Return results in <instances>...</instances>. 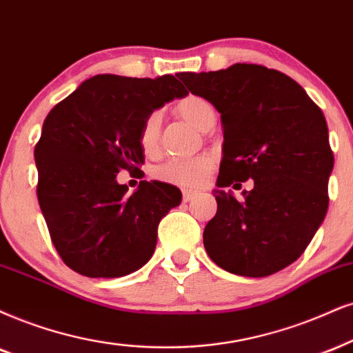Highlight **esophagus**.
Wrapping results in <instances>:
<instances>
[{
    "instance_id": "1",
    "label": "esophagus",
    "mask_w": 353,
    "mask_h": 353,
    "mask_svg": "<svg viewBox=\"0 0 353 353\" xmlns=\"http://www.w3.org/2000/svg\"><path fill=\"white\" fill-rule=\"evenodd\" d=\"M196 194H198V191L196 190H183V199L185 201H191V199L193 198H196Z\"/></svg>"
}]
</instances>
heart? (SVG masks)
<instances>
[{
    "mask_svg": "<svg viewBox=\"0 0 353 353\" xmlns=\"http://www.w3.org/2000/svg\"><path fill=\"white\" fill-rule=\"evenodd\" d=\"M178 116L188 121L196 129H203L206 121L214 114L211 103L199 97H186L175 104ZM160 129H162V116L159 111H152L143 119L139 132V142L145 154H154L159 149ZM212 160L206 155L194 157V159H173L155 168V176L159 180L167 181L178 186H196L201 185L210 175Z\"/></svg>",
    "mask_w": 353,
    "mask_h": 353,
    "instance_id": "b5f03b06",
    "label": "heart"
}]
</instances>
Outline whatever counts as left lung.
<instances>
[{"label": "left lung", "instance_id": "1", "mask_svg": "<svg viewBox=\"0 0 353 353\" xmlns=\"http://www.w3.org/2000/svg\"><path fill=\"white\" fill-rule=\"evenodd\" d=\"M178 78L219 111L224 129L217 212L204 228V249L234 275L280 272L301 256L327 212L334 154L323 111L293 78L263 65ZM247 179L254 188L242 200L223 191Z\"/></svg>", "mask_w": 353, "mask_h": 353}]
</instances>
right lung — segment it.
<instances>
[{
    "mask_svg": "<svg viewBox=\"0 0 353 353\" xmlns=\"http://www.w3.org/2000/svg\"><path fill=\"white\" fill-rule=\"evenodd\" d=\"M186 94L173 75H97L47 114L34 149L37 199L67 267L90 278H119L149 262L160 219L181 203V191L141 181L129 193L116 175L143 165V119Z\"/></svg>",
    "mask_w": 353,
    "mask_h": 353,
    "instance_id": "add662e5",
    "label": "right lung"
}]
</instances>
